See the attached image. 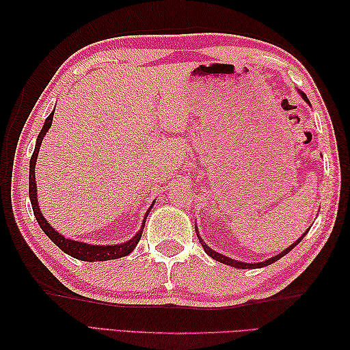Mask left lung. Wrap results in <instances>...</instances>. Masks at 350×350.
Instances as JSON below:
<instances>
[{
  "label": "left lung",
  "mask_w": 350,
  "mask_h": 350,
  "mask_svg": "<svg viewBox=\"0 0 350 350\" xmlns=\"http://www.w3.org/2000/svg\"><path fill=\"white\" fill-rule=\"evenodd\" d=\"M301 96L304 98V100L306 102H308L310 103V100L307 99V96L304 94V93H301ZM310 230V228H308ZM308 230L306 233H304L298 241H296L295 243H292L290 245V247L287 248V250H284L282 252H280L278 256H275V257H272V258H267V260H265V262H260V263H243V262H237V260H233V258H228V257H226V256H222V254H219V252H217V251H213L212 248H209L207 247V245L203 242V239L202 237H200V234L197 233V236H198V241L202 242V245H203V250L207 252V254H209L213 260H217V262H221V263H226V265H230V266H233V267H239V269H257V267H263V266H267V265H272V263H275L277 262V260H280L282 256H286V254H288L290 251H292L296 245H298L302 239H304V236H306L307 233H308Z\"/></svg>",
  "instance_id": "1"
}]
</instances>
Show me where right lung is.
<instances>
[{"label":"right lung","instance_id":"add662e5","mask_svg":"<svg viewBox=\"0 0 350 350\" xmlns=\"http://www.w3.org/2000/svg\"><path fill=\"white\" fill-rule=\"evenodd\" d=\"M52 118H54V113H51L48 116L46 120H44L43 128L37 137V143L36 148L33 152L31 159H29V188H28V194L29 200H31V206H33V212L34 217L39 222L40 228L44 232L49 239L54 242L58 248L64 251L66 254H69L72 257H75L78 260H84V262H105V260H114V258H120L128 256L132 252V250L137 247V243L141 239V234H143V228L146 224V218L143 221V226H141L139 232L129 239L128 242L120 243V245H90V243H84V242H78V241H72V239H66L64 236H62L58 232H55L54 228L49 226V222L43 218V215L39 209V203H37V189H36V174H34V168H36V161H37V154H39V148L42 146L43 137L46 135L48 129L52 124ZM153 204L150 206V209ZM147 215V213H146Z\"/></svg>","mask_w":350,"mask_h":350}]
</instances>
